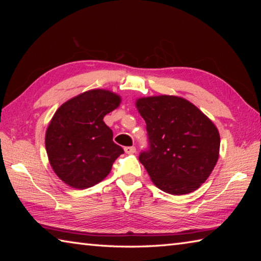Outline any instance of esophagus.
Here are the masks:
<instances>
[{"mask_svg":"<svg viewBox=\"0 0 261 261\" xmlns=\"http://www.w3.org/2000/svg\"><path fill=\"white\" fill-rule=\"evenodd\" d=\"M124 151L127 154H134V153H136V147L135 146H127V147L124 148Z\"/></svg>","mask_w":261,"mask_h":261,"instance_id":"1","label":"esophagus"}]
</instances>
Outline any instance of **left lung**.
<instances>
[{
    "label": "left lung",
    "mask_w": 261,
    "mask_h": 261,
    "mask_svg": "<svg viewBox=\"0 0 261 261\" xmlns=\"http://www.w3.org/2000/svg\"><path fill=\"white\" fill-rule=\"evenodd\" d=\"M136 107L146 122L149 145L139 161L152 182L175 196L196 191L219 159L220 135L214 123L175 95L140 98Z\"/></svg>",
    "instance_id": "obj_1"
}]
</instances>
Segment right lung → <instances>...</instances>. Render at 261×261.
I'll list each match as a JSON object with an SVG mask.
<instances>
[{
	"mask_svg": "<svg viewBox=\"0 0 261 261\" xmlns=\"http://www.w3.org/2000/svg\"><path fill=\"white\" fill-rule=\"evenodd\" d=\"M120 103V95L98 88L74 96L56 110L46 131V151L54 173L69 187L98 184L124 153L103 122Z\"/></svg>",
	"mask_w": 261,
	"mask_h": 261,
	"instance_id": "right-lung-1",
	"label": "right lung"
}]
</instances>
